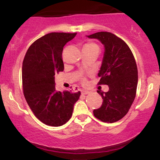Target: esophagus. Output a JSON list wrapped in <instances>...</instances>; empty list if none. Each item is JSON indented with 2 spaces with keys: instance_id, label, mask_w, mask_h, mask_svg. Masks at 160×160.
<instances>
[{
  "instance_id": "obj_1",
  "label": "esophagus",
  "mask_w": 160,
  "mask_h": 160,
  "mask_svg": "<svg viewBox=\"0 0 160 160\" xmlns=\"http://www.w3.org/2000/svg\"><path fill=\"white\" fill-rule=\"evenodd\" d=\"M91 92L90 91H82V95H87V94H88V93H90Z\"/></svg>"
}]
</instances>
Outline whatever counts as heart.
Listing matches in <instances>:
<instances>
[{
  "label": "heart",
  "mask_w": 160,
  "mask_h": 160,
  "mask_svg": "<svg viewBox=\"0 0 160 160\" xmlns=\"http://www.w3.org/2000/svg\"><path fill=\"white\" fill-rule=\"evenodd\" d=\"M84 47H86V48H93V49H99V47L97 44L95 43H92V42H91V43H87L84 45ZM85 82V80L83 81Z\"/></svg>",
  "instance_id": "heart-1"
}]
</instances>
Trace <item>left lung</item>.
Wrapping results in <instances>:
<instances>
[{"instance_id": "obj_1", "label": "left lung", "mask_w": 160, "mask_h": 160, "mask_svg": "<svg viewBox=\"0 0 160 160\" xmlns=\"http://www.w3.org/2000/svg\"><path fill=\"white\" fill-rule=\"evenodd\" d=\"M86 37L97 39L104 45L99 84L109 87L108 92L97 91L103 102L101 108L93 110V115L104 122H116L128 112L135 98L138 76L135 58L128 45L110 32H97Z\"/></svg>"}]
</instances>
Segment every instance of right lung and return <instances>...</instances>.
Wrapping results in <instances>:
<instances>
[{
  "mask_svg": "<svg viewBox=\"0 0 160 160\" xmlns=\"http://www.w3.org/2000/svg\"><path fill=\"white\" fill-rule=\"evenodd\" d=\"M77 33H50L30 46L23 60V93L28 105L42 123L60 127L71 118L80 91H56L55 74L63 72V48Z\"/></svg>",
  "mask_w": 160,
  "mask_h": 160,
  "instance_id": "obj_1",
  "label": "right lung"
}]
</instances>
